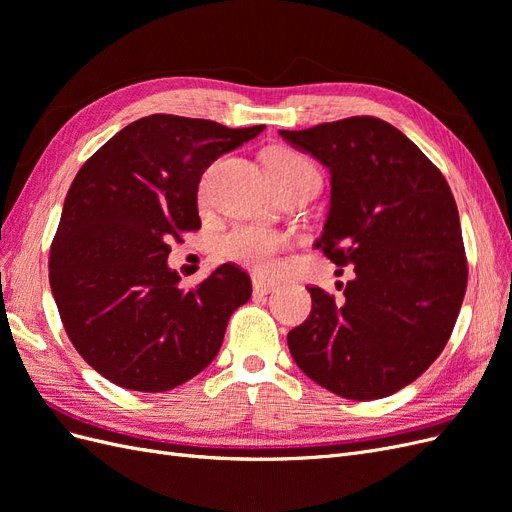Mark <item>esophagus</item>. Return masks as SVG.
Here are the masks:
<instances>
[{
  "mask_svg": "<svg viewBox=\"0 0 512 512\" xmlns=\"http://www.w3.org/2000/svg\"><path fill=\"white\" fill-rule=\"evenodd\" d=\"M252 288H254L256 294H271V292L277 290V282L265 280V277H254Z\"/></svg>",
  "mask_w": 512,
  "mask_h": 512,
  "instance_id": "esophagus-1",
  "label": "esophagus"
}]
</instances>
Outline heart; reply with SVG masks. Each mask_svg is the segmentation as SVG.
I'll return each instance as SVG.
<instances>
[{
	"mask_svg": "<svg viewBox=\"0 0 512 512\" xmlns=\"http://www.w3.org/2000/svg\"><path fill=\"white\" fill-rule=\"evenodd\" d=\"M267 166L282 194L292 192H314L320 185V170L312 158L305 153L277 145L267 151ZM200 198L207 194V175L200 183ZM290 239L286 232L256 226V224H237L220 239V252L239 262L243 267H250L258 273H269L277 267V258L288 250Z\"/></svg>",
	"mask_w": 512,
	"mask_h": 512,
	"instance_id": "1",
	"label": "heart"
}]
</instances>
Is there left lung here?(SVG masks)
Wrapping results in <instances>:
<instances>
[{
    "instance_id": "8db88e82",
    "label": "left lung",
    "mask_w": 512,
    "mask_h": 512,
    "mask_svg": "<svg viewBox=\"0 0 512 512\" xmlns=\"http://www.w3.org/2000/svg\"><path fill=\"white\" fill-rule=\"evenodd\" d=\"M280 134L331 170V207L316 247L354 271L339 301L307 288L312 314L288 333L292 359L339 397H389L438 359L466 294L453 192L440 168L378 117Z\"/></svg>"
}]
</instances>
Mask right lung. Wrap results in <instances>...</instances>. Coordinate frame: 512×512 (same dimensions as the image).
<instances>
[{
	"mask_svg": "<svg viewBox=\"0 0 512 512\" xmlns=\"http://www.w3.org/2000/svg\"><path fill=\"white\" fill-rule=\"evenodd\" d=\"M262 130L149 115L76 173L51 243L49 282L72 346L106 380L162 393L220 352L230 314L252 297L250 275L224 262L181 288L166 265L168 243L200 228L205 168Z\"/></svg>",
	"mask_w": 512,
	"mask_h": 512,
	"instance_id": "add662e5",
	"label": "right lung"
}]
</instances>
